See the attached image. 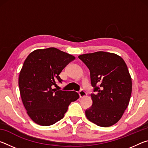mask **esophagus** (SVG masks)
<instances>
[{"instance_id": "34e87169", "label": "esophagus", "mask_w": 148, "mask_h": 148, "mask_svg": "<svg viewBox=\"0 0 148 148\" xmlns=\"http://www.w3.org/2000/svg\"><path fill=\"white\" fill-rule=\"evenodd\" d=\"M79 95L80 98H84V97H86L87 93L84 89H80V91H79Z\"/></svg>"}]
</instances>
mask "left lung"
Masks as SVG:
<instances>
[{
    "label": "left lung",
    "mask_w": 148,
    "mask_h": 148,
    "mask_svg": "<svg viewBox=\"0 0 148 148\" xmlns=\"http://www.w3.org/2000/svg\"><path fill=\"white\" fill-rule=\"evenodd\" d=\"M90 71L95 93L91 95L92 106L86 110L90 121L100 127L112 126L121 118L132 92V79L121 57L97 51L78 56Z\"/></svg>",
    "instance_id": "left-lung-1"
}]
</instances>
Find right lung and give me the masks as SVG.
Instances as JSON below:
<instances>
[{
  "instance_id": "right-lung-1",
  "label": "right lung",
  "mask_w": 148,
  "mask_h": 148,
  "mask_svg": "<svg viewBox=\"0 0 148 148\" xmlns=\"http://www.w3.org/2000/svg\"><path fill=\"white\" fill-rule=\"evenodd\" d=\"M75 57L56 47L34 50L25 61L19 76L20 95L27 113L36 124L49 126L63 118L69 104L79 99L74 91H57L59 74Z\"/></svg>"
}]
</instances>
